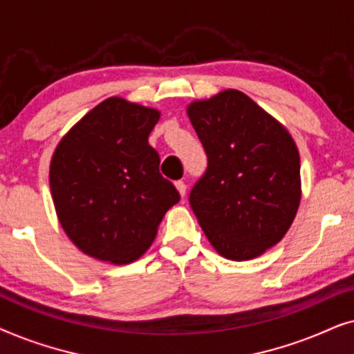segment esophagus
<instances>
[{
  "mask_svg": "<svg viewBox=\"0 0 354 354\" xmlns=\"http://www.w3.org/2000/svg\"><path fill=\"white\" fill-rule=\"evenodd\" d=\"M176 188H177V192L180 193V196H182V198L185 196V193H187V185H185V182L177 180V182H176Z\"/></svg>",
  "mask_w": 354,
  "mask_h": 354,
  "instance_id": "esophagus-1",
  "label": "esophagus"
}]
</instances>
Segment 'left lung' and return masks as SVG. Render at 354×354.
<instances>
[{
	"label": "left lung",
	"mask_w": 354,
	"mask_h": 354,
	"mask_svg": "<svg viewBox=\"0 0 354 354\" xmlns=\"http://www.w3.org/2000/svg\"><path fill=\"white\" fill-rule=\"evenodd\" d=\"M187 114L207 156L190 206L209 243L232 261L279 243L301 200L299 153L279 120L239 90L193 101Z\"/></svg>",
	"instance_id": "obj_1"
}]
</instances>
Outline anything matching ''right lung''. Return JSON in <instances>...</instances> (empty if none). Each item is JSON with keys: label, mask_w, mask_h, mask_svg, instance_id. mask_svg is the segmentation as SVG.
Segmentation results:
<instances>
[{"label": "right lung", "mask_w": 354, "mask_h": 354, "mask_svg": "<svg viewBox=\"0 0 354 354\" xmlns=\"http://www.w3.org/2000/svg\"><path fill=\"white\" fill-rule=\"evenodd\" d=\"M159 111L113 96L85 114L55 149L50 187L62 229L85 254L138 259L180 195L159 174L148 137Z\"/></svg>", "instance_id": "obj_1"}]
</instances>
